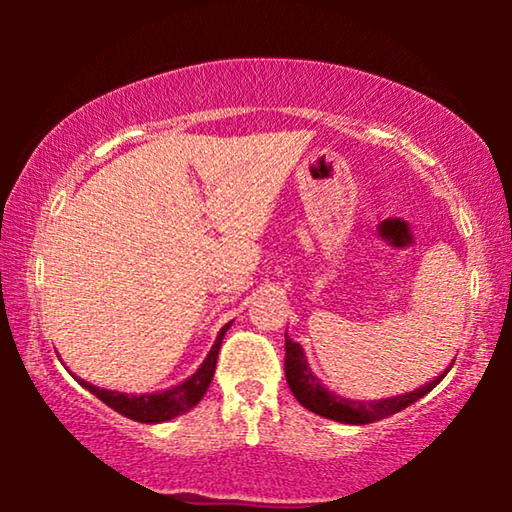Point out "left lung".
<instances>
[{
    "mask_svg": "<svg viewBox=\"0 0 512 512\" xmlns=\"http://www.w3.org/2000/svg\"><path fill=\"white\" fill-rule=\"evenodd\" d=\"M450 368H447L443 375H438L436 380L424 384L422 389L410 391V394L382 398V401H370V403L352 401V398H342L335 394V391H328L324 384L312 375V370L307 368L303 347L286 335L284 370H286V382H289V389L293 391V396H296L298 403L305 405L307 410L317 412L321 417L335 419V422H342V424H370V422H377V419L396 415V412L405 410L408 405L429 394V391L436 387L447 373H450Z\"/></svg>",
    "mask_w": 512,
    "mask_h": 512,
    "instance_id": "left-lung-1",
    "label": "left lung"
}]
</instances>
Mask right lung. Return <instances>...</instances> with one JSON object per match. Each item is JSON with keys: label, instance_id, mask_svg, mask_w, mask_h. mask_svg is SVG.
<instances>
[{"label": "right lung", "instance_id": "1", "mask_svg": "<svg viewBox=\"0 0 512 512\" xmlns=\"http://www.w3.org/2000/svg\"><path fill=\"white\" fill-rule=\"evenodd\" d=\"M230 324L221 328L219 338H216L212 352L207 354V359L202 366L198 368V373L188 377L186 382H181L179 387H172L167 391H160V394H142V396H132V394H118V391H109V389H100L95 384H88L79 380L83 387H86L90 394H95L102 403H107L109 408H114L121 415L135 419V422H144V424H158V422H167V419H174L177 415H184L191 408L198 405L202 396L207 394L209 384H212L214 370H216V356H219L221 349V340Z\"/></svg>", "mask_w": 512, "mask_h": 512}]
</instances>
